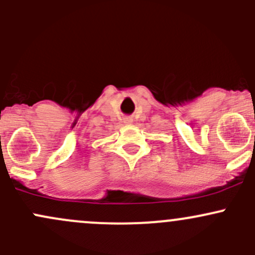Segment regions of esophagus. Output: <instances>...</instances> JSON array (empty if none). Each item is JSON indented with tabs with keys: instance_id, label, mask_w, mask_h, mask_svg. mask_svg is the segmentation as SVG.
Masks as SVG:
<instances>
[{
	"instance_id": "34e87169",
	"label": "esophagus",
	"mask_w": 255,
	"mask_h": 255,
	"mask_svg": "<svg viewBox=\"0 0 255 255\" xmlns=\"http://www.w3.org/2000/svg\"><path fill=\"white\" fill-rule=\"evenodd\" d=\"M123 122H125L126 125H132V123H133V118L129 117V116H127V117L123 118Z\"/></svg>"
}]
</instances>
